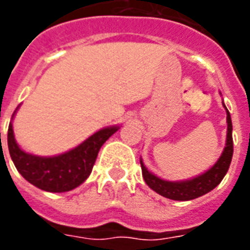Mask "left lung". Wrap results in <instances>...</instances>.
<instances>
[{
    "mask_svg": "<svg viewBox=\"0 0 250 250\" xmlns=\"http://www.w3.org/2000/svg\"><path fill=\"white\" fill-rule=\"evenodd\" d=\"M224 107H226V104H224ZM227 123H228V128H227L226 148L223 150L220 159L216 161V164L209 170H207L201 176L195 177L193 180L170 182V181H164L159 177H156L155 174H152L144 167L143 161H140L143 178L146 181V184L152 190H155L157 194L165 198H169V199H173V201H191V199L205 195L208 191H211L212 188H216L228 171V167H229L232 161V155H233L232 121L228 110H227Z\"/></svg>",
    "mask_w": 250,
    "mask_h": 250,
    "instance_id": "8db88e82",
    "label": "left lung"
}]
</instances>
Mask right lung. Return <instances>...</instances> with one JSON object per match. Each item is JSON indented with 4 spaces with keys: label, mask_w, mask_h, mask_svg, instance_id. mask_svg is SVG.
<instances>
[{
    "label": "right lung",
    "mask_w": 250,
    "mask_h": 250,
    "mask_svg": "<svg viewBox=\"0 0 250 250\" xmlns=\"http://www.w3.org/2000/svg\"><path fill=\"white\" fill-rule=\"evenodd\" d=\"M118 128L119 127L101 129L77 148L62 155L39 157L28 155L19 148L10 123L7 129V146L11 160L24 180L44 191L64 193L77 188L86 180L94 167L101 146Z\"/></svg>",
    "instance_id": "add662e5"
}]
</instances>
